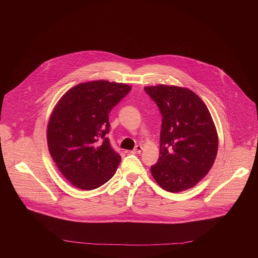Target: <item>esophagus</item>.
<instances>
[{
	"mask_svg": "<svg viewBox=\"0 0 258 258\" xmlns=\"http://www.w3.org/2000/svg\"><path fill=\"white\" fill-rule=\"evenodd\" d=\"M142 150H143V147H142L141 145H137V146L135 147V149L132 151V153H134V154H140V153L142 152Z\"/></svg>",
	"mask_w": 258,
	"mask_h": 258,
	"instance_id": "esophagus-1",
	"label": "esophagus"
}]
</instances>
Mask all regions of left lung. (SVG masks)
Segmentation results:
<instances>
[{
	"label": "left lung",
	"instance_id": "left-lung-1",
	"mask_svg": "<svg viewBox=\"0 0 258 258\" xmlns=\"http://www.w3.org/2000/svg\"><path fill=\"white\" fill-rule=\"evenodd\" d=\"M144 89L162 115L160 154L151 173L168 192L191 189L208 173L217 154L218 137L209 110L187 88L159 85Z\"/></svg>",
	"mask_w": 258,
	"mask_h": 258
}]
</instances>
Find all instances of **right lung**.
<instances>
[{
    "label": "right lung",
    "mask_w": 258,
    "mask_h": 258,
    "mask_svg": "<svg viewBox=\"0 0 258 258\" xmlns=\"http://www.w3.org/2000/svg\"><path fill=\"white\" fill-rule=\"evenodd\" d=\"M131 90L108 81L82 83L56 104L47 126L48 148L72 186L94 190L114 175L121 157L106 138L109 112Z\"/></svg>",
    "instance_id": "right-lung-1"
}]
</instances>
